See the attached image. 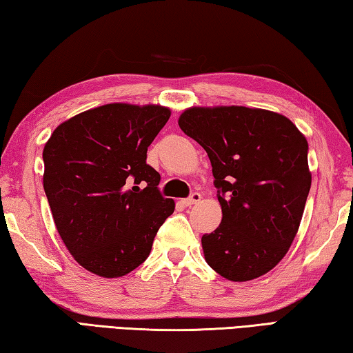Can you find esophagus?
Segmentation results:
<instances>
[{
    "mask_svg": "<svg viewBox=\"0 0 353 353\" xmlns=\"http://www.w3.org/2000/svg\"><path fill=\"white\" fill-rule=\"evenodd\" d=\"M202 199V196L199 194V193H193L191 194L190 197H187V199H183L182 201V203L185 205V207H191V205H194V203H197L199 201H201Z\"/></svg>",
    "mask_w": 353,
    "mask_h": 353,
    "instance_id": "34e87169",
    "label": "esophagus"
}]
</instances>
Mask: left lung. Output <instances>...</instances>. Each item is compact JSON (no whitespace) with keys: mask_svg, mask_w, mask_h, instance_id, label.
Returning a JSON list of instances; mask_svg holds the SVG:
<instances>
[{"mask_svg":"<svg viewBox=\"0 0 353 353\" xmlns=\"http://www.w3.org/2000/svg\"><path fill=\"white\" fill-rule=\"evenodd\" d=\"M181 130L207 151L222 221L202 236L207 264L243 283L279 264L303 219L312 172L304 134L285 115L245 106H193Z\"/></svg>","mask_w":353,"mask_h":353,"instance_id":"obj_1","label":"left lung"}]
</instances>
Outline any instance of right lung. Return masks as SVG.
Returning a JSON list of instances; mask_svg holds the SVG:
<instances>
[{"label": "right lung", "instance_id": "obj_1", "mask_svg": "<svg viewBox=\"0 0 353 353\" xmlns=\"http://www.w3.org/2000/svg\"><path fill=\"white\" fill-rule=\"evenodd\" d=\"M170 115L160 105H103L63 121L44 145L43 187L55 227L74 259L97 276L137 268L174 211L146 163Z\"/></svg>", "mask_w": 353, "mask_h": 353}]
</instances>
